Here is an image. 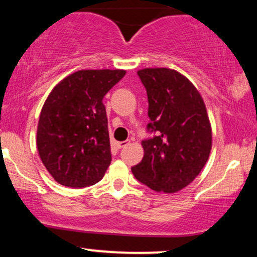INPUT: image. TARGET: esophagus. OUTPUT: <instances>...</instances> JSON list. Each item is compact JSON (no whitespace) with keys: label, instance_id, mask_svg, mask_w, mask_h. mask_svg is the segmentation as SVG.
Masks as SVG:
<instances>
[{"label":"esophagus","instance_id":"34e87169","mask_svg":"<svg viewBox=\"0 0 257 257\" xmlns=\"http://www.w3.org/2000/svg\"><path fill=\"white\" fill-rule=\"evenodd\" d=\"M129 145V141L128 140H124V141H119V143H117V146H118V149H123V147L128 146Z\"/></svg>","mask_w":257,"mask_h":257}]
</instances>
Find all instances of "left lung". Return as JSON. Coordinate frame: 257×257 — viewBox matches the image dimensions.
<instances>
[{
	"instance_id": "8db88e82",
	"label": "left lung",
	"mask_w": 257,
	"mask_h": 257,
	"mask_svg": "<svg viewBox=\"0 0 257 257\" xmlns=\"http://www.w3.org/2000/svg\"><path fill=\"white\" fill-rule=\"evenodd\" d=\"M149 99L152 137L143 140L144 158L132 168L141 184L173 193L190 185L205 166L211 128L202 96L185 76L172 69L138 71Z\"/></svg>"
}]
</instances>
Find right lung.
<instances>
[{
    "label": "right lung",
    "instance_id": "1",
    "mask_svg": "<svg viewBox=\"0 0 257 257\" xmlns=\"http://www.w3.org/2000/svg\"><path fill=\"white\" fill-rule=\"evenodd\" d=\"M124 70H81L59 83L44 102L37 128L42 163L60 185L96 184L111 163L102 99Z\"/></svg>",
    "mask_w": 257,
    "mask_h": 257
}]
</instances>
